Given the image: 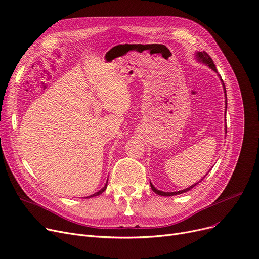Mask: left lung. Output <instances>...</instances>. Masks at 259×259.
<instances>
[{"label": "left lung", "instance_id": "8db88e82", "mask_svg": "<svg viewBox=\"0 0 259 259\" xmlns=\"http://www.w3.org/2000/svg\"><path fill=\"white\" fill-rule=\"evenodd\" d=\"M197 57H198V59L200 60V61H202L203 63H205V64H207L210 69H212L213 71L215 72H217V69H216V65H215V63H213V61H212V59L210 58V56L206 53V52H199L198 54H197ZM219 77L221 78V76L219 75ZM221 81H222V84H223V89H224V93H226V96H227V91H226V85H224V83H223V80L221 79ZM226 104H228V102L226 100ZM203 180V179H202ZM198 183H196V184H194V185H192V186H189L188 188H185V189H183V190H180V192H175V193H165V192H161V190H159V189H156L151 183H150V186H151V189L153 190V192L155 193V194H157V195H160V196H164V197H168V196H175V195H179V194H182V193H186V192H188L189 189H192L193 187H195L196 185H197Z\"/></svg>", "mask_w": 259, "mask_h": 259}]
</instances>
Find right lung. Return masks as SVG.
<instances>
[{"label":"right lung","instance_id":"add662e5","mask_svg":"<svg viewBox=\"0 0 259 259\" xmlns=\"http://www.w3.org/2000/svg\"><path fill=\"white\" fill-rule=\"evenodd\" d=\"M108 183V182H107ZM106 188H107V184L104 186V188H102L99 190V192H97V193H95L94 195H92V196H89V197H87V198H91V197H95V196H98V195H100V194H103L105 190H106Z\"/></svg>","mask_w":259,"mask_h":259}]
</instances>
